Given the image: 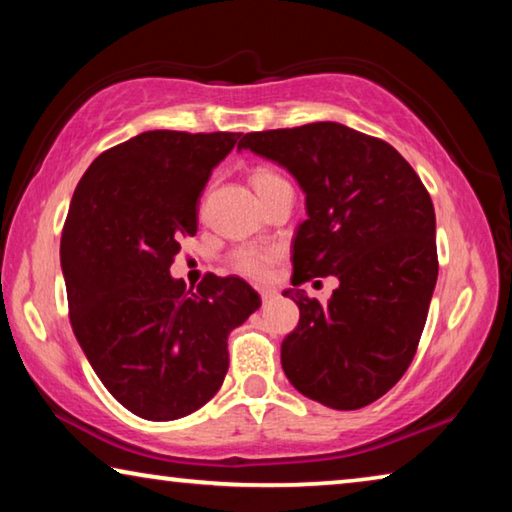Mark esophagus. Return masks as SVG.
<instances>
[{
  "label": "esophagus",
  "instance_id": "34e87169",
  "mask_svg": "<svg viewBox=\"0 0 512 512\" xmlns=\"http://www.w3.org/2000/svg\"><path fill=\"white\" fill-rule=\"evenodd\" d=\"M259 296H262L264 303H269V300L275 296V289H271V287H262V289H259Z\"/></svg>",
  "mask_w": 512,
  "mask_h": 512
}]
</instances>
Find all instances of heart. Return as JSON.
I'll use <instances>...</instances> for the list:
<instances>
[{"label":"heart","instance_id":"heart-1","mask_svg":"<svg viewBox=\"0 0 512 512\" xmlns=\"http://www.w3.org/2000/svg\"><path fill=\"white\" fill-rule=\"evenodd\" d=\"M280 182L285 180H282L275 170H269V168H255L253 175H250V184H253V189L257 191L259 198ZM275 262H278V250L275 248L248 246V248H237L234 253L227 255V266H230V271L257 282L269 278Z\"/></svg>","mask_w":512,"mask_h":512}]
</instances>
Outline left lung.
I'll use <instances>...</instances> for the list:
<instances>
[{
	"label": "left lung",
	"mask_w": 512,
	"mask_h": 512,
	"mask_svg": "<svg viewBox=\"0 0 512 512\" xmlns=\"http://www.w3.org/2000/svg\"><path fill=\"white\" fill-rule=\"evenodd\" d=\"M285 166L305 191L285 291L300 310L282 369L307 399L358 410L387 394L415 358L437 282L435 209L392 145L339 123L250 132L239 141ZM335 274L326 306L298 284Z\"/></svg>",
	"instance_id": "obj_1"
}]
</instances>
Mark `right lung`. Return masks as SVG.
Segmentation results:
<instances>
[{
    "mask_svg": "<svg viewBox=\"0 0 512 512\" xmlns=\"http://www.w3.org/2000/svg\"><path fill=\"white\" fill-rule=\"evenodd\" d=\"M239 132L154 129L104 150L77 184L61 237L68 312L97 378L129 412L191 415L221 389L227 337L262 300L246 280L170 278L198 232V198Z\"/></svg>",
    "mask_w": 512,
    "mask_h": 512,
    "instance_id": "1",
    "label": "right lung"
}]
</instances>
